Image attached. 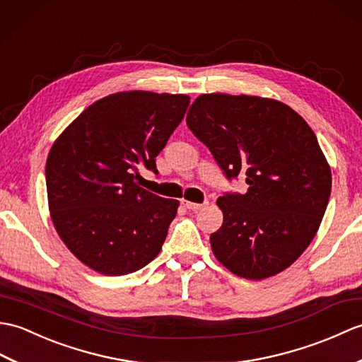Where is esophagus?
Instances as JSON below:
<instances>
[{
	"instance_id": "34e87169",
	"label": "esophagus",
	"mask_w": 362,
	"mask_h": 362,
	"mask_svg": "<svg viewBox=\"0 0 362 362\" xmlns=\"http://www.w3.org/2000/svg\"><path fill=\"white\" fill-rule=\"evenodd\" d=\"M182 204L186 206L190 211H199V209H203L206 204H199V203H192V202H182Z\"/></svg>"
}]
</instances>
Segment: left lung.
<instances>
[{
  "instance_id": "1",
  "label": "left lung",
  "mask_w": 362,
  "mask_h": 362,
  "mask_svg": "<svg viewBox=\"0 0 362 362\" xmlns=\"http://www.w3.org/2000/svg\"><path fill=\"white\" fill-rule=\"evenodd\" d=\"M186 122L229 180L246 176V194L216 199V260L249 280L291 267L315 238L332 192L315 132L284 102L246 94H202Z\"/></svg>"
}]
</instances>
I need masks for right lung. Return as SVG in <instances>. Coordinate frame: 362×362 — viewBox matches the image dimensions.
Listing matches in <instances>:
<instances>
[{
    "mask_svg": "<svg viewBox=\"0 0 362 362\" xmlns=\"http://www.w3.org/2000/svg\"><path fill=\"white\" fill-rule=\"evenodd\" d=\"M190 103L186 94L122 91L94 102L52 144L46 160L51 218L88 268L124 276L159 254L178 199L142 189Z\"/></svg>",
    "mask_w": 362,
    "mask_h": 362,
    "instance_id": "obj_1",
    "label": "right lung"
}]
</instances>
